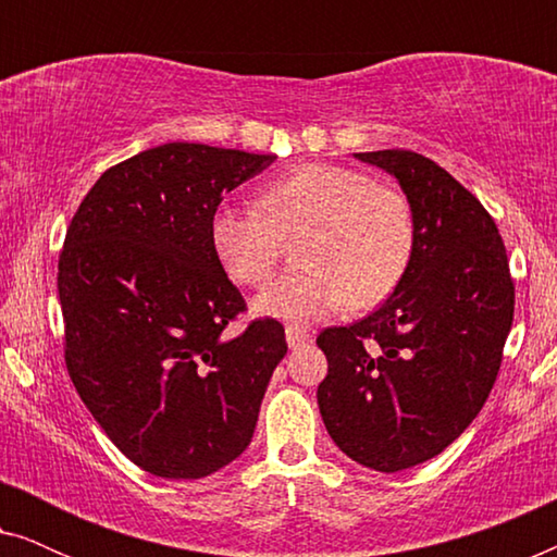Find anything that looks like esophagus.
<instances>
[{
    "label": "esophagus",
    "mask_w": 557,
    "mask_h": 557,
    "mask_svg": "<svg viewBox=\"0 0 557 557\" xmlns=\"http://www.w3.org/2000/svg\"><path fill=\"white\" fill-rule=\"evenodd\" d=\"M311 337H314V334H311L307 326H299V324H288L286 326V342H288V347H292V349H299L304 345H309Z\"/></svg>",
    "instance_id": "esophagus-1"
}]
</instances>
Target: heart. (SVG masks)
Returning a JSON list of instances; mask_svg holds the SVG:
<instances>
[{
	"label": "heart",
	"mask_w": 557,
	"mask_h": 557,
	"mask_svg": "<svg viewBox=\"0 0 557 557\" xmlns=\"http://www.w3.org/2000/svg\"><path fill=\"white\" fill-rule=\"evenodd\" d=\"M304 269L286 273L256 299L261 314L309 322L349 301L368 309L406 276L416 220L400 189L342 164L311 162L271 180L258 208L223 205L210 218V246L233 281L263 286L299 238Z\"/></svg>",
	"instance_id": "1"
}]
</instances>
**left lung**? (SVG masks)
Instances as JSON below:
<instances>
[{
  "mask_svg": "<svg viewBox=\"0 0 557 557\" xmlns=\"http://www.w3.org/2000/svg\"><path fill=\"white\" fill-rule=\"evenodd\" d=\"M355 157L400 182L416 248L383 307L317 337L330 362L317 400L349 459L393 474L454 444L490 398L515 281L492 215L444 166L408 149Z\"/></svg>",
  "mask_w": 557,
  "mask_h": 557,
  "instance_id": "obj_1",
  "label": "left lung"
}]
</instances>
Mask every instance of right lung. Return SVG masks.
Here are the masks:
<instances>
[{"instance_id": "obj_1", "label": "right lung", "mask_w": 557, "mask_h": 557, "mask_svg": "<svg viewBox=\"0 0 557 557\" xmlns=\"http://www.w3.org/2000/svg\"><path fill=\"white\" fill-rule=\"evenodd\" d=\"M269 154L172 141L106 170L58 261L65 368L121 454L164 479H202L246 451L286 355L276 319L246 311L210 246L223 195Z\"/></svg>"}]
</instances>
